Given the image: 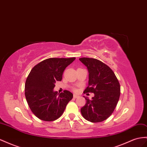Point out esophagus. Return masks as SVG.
Masks as SVG:
<instances>
[{
	"mask_svg": "<svg viewBox=\"0 0 147 147\" xmlns=\"http://www.w3.org/2000/svg\"><path fill=\"white\" fill-rule=\"evenodd\" d=\"M78 97V96H77V95L76 94H74V98H77Z\"/></svg>",
	"mask_w": 147,
	"mask_h": 147,
	"instance_id": "1",
	"label": "esophagus"
}]
</instances>
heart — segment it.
Returning a JSON list of instances; mask_svg holds the SVG:
<instances>
[{"label": "heart", "instance_id": "obj_1", "mask_svg": "<svg viewBox=\"0 0 147 147\" xmlns=\"http://www.w3.org/2000/svg\"><path fill=\"white\" fill-rule=\"evenodd\" d=\"M75 90V91H76V90Z\"/></svg>", "mask_w": 147, "mask_h": 147}]
</instances>
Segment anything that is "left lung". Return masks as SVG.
<instances>
[{
	"mask_svg": "<svg viewBox=\"0 0 147 147\" xmlns=\"http://www.w3.org/2000/svg\"><path fill=\"white\" fill-rule=\"evenodd\" d=\"M88 70V86L84 93H93L92 100L85 97L81 113L86 120L100 122L112 114L120 97L121 86L113 71L101 61L93 58L79 59Z\"/></svg>",
	"mask_w": 147,
	"mask_h": 147,
	"instance_id": "left-lung-1",
	"label": "left lung"
}]
</instances>
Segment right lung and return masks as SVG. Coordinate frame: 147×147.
Instances as JSON below:
<instances>
[{
    "mask_svg": "<svg viewBox=\"0 0 147 147\" xmlns=\"http://www.w3.org/2000/svg\"><path fill=\"white\" fill-rule=\"evenodd\" d=\"M75 57L49 58L31 69L25 82V94L30 109L39 119L53 121L60 117L73 98L69 91L58 93L53 90L56 81H61L66 67Z\"/></svg>",
    "mask_w": 147,
    "mask_h": 147,
    "instance_id": "obj_1",
    "label": "right lung"
}]
</instances>
